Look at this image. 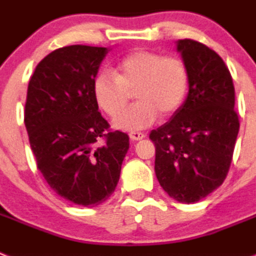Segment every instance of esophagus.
Listing matches in <instances>:
<instances>
[{"label":"esophagus","instance_id":"esophagus-1","mask_svg":"<svg viewBox=\"0 0 256 256\" xmlns=\"http://www.w3.org/2000/svg\"><path fill=\"white\" fill-rule=\"evenodd\" d=\"M128 136H130V139L134 142L136 140H142L143 138H146V134L144 132H130L128 134Z\"/></svg>","mask_w":256,"mask_h":256}]
</instances>
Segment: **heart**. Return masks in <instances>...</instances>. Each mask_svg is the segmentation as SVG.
<instances>
[{
    "instance_id": "1",
    "label": "heart",
    "mask_w": 256,
    "mask_h": 256,
    "mask_svg": "<svg viewBox=\"0 0 256 256\" xmlns=\"http://www.w3.org/2000/svg\"><path fill=\"white\" fill-rule=\"evenodd\" d=\"M188 68L176 56L154 50H135L124 56L114 74L102 72L92 83L94 98L110 117L123 108L131 94L138 100L114 118V126L126 132H140L158 117H168L180 109L188 90Z\"/></svg>"
}]
</instances>
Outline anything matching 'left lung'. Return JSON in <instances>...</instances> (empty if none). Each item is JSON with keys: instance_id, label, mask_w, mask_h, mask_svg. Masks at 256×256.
<instances>
[{"instance_id": "1", "label": "left lung", "mask_w": 256, "mask_h": 256, "mask_svg": "<svg viewBox=\"0 0 256 256\" xmlns=\"http://www.w3.org/2000/svg\"><path fill=\"white\" fill-rule=\"evenodd\" d=\"M178 52L188 68V95L172 120L150 139L154 173L168 195L195 203L226 178L240 130L234 110V84L220 56L207 45L184 38Z\"/></svg>"}]
</instances>
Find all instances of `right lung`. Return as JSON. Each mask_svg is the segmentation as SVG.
I'll list each match as a JSON object with an SVG mask.
<instances>
[{"label": "right lung", "mask_w": 256, "mask_h": 256, "mask_svg": "<svg viewBox=\"0 0 256 256\" xmlns=\"http://www.w3.org/2000/svg\"><path fill=\"white\" fill-rule=\"evenodd\" d=\"M106 48L70 45L38 62L27 90L24 124L38 169L50 188L82 207L113 194L128 136L98 112L92 83Z\"/></svg>", "instance_id": "right-lung-1"}]
</instances>
